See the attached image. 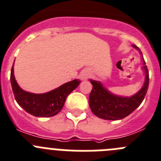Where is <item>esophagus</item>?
Segmentation results:
<instances>
[{
    "label": "esophagus",
    "mask_w": 161,
    "mask_h": 161,
    "mask_svg": "<svg viewBox=\"0 0 161 161\" xmlns=\"http://www.w3.org/2000/svg\"><path fill=\"white\" fill-rule=\"evenodd\" d=\"M91 75V73L88 70H83L80 74V79L82 81H85L88 79Z\"/></svg>",
    "instance_id": "1"
}]
</instances>
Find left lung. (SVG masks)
<instances>
[{
	"label": "left lung",
	"mask_w": 161,
	"mask_h": 161,
	"mask_svg": "<svg viewBox=\"0 0 161 161\" xmlns=\"http://www.w3.org/2000/svg\"><path fill=\"white\" fill-rule=\"evenodd\" d=\"M142 55V70L145 73V82L142 87L133 95L121 96L110 92L100 81L90 79L93 85L89 97L91 111L99 118L105 120H121L133 113L145 98L148 87V71L142 52L137 47L132 45Z\"/></svg>",
	"instance_id": "left-lung-1"
}]
</instances>
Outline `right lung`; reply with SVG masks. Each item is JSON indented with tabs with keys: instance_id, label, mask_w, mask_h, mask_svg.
<instances>
[{
	"instance_id": "add662e5",
	"label": "right lung",
	"mask_w": 161,
	"mask_h": 161,
	"mask_svg": "<svg viewBox=\"0 0 161 161\" xmlns=\"http://www.w3.org/2000/svg\"><path fill=\"white\" fill-rule=\"evenodd\" d=\"M10 81L18 105L27 113L38 118H48L56 115L62 110L67 96L76 89L81 82L79 79H75L43 94L28 92L18 85L15 79L14 64L11 70Z\"/></svg>"
}]
</instances>
